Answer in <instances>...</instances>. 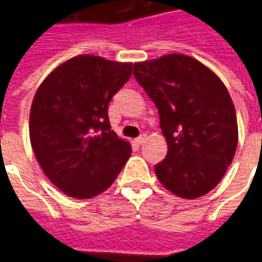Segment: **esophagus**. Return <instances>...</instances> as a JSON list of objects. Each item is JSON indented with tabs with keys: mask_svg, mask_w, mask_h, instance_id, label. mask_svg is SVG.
I'll return each instance as SVG.
<instances>
[{
	"mask_svg": "<svg viewBox=\"0 0 262 262\" xmlns=\"http://www.w3.org/2000/svg\"><path fill=\"white\" fill-rule=\"evenodd\" d=\"M146 139H147V136H146V135H142V136L137 137L136 143H137V144H142V143L146 142Z\"/></svg>",
	"mask_w": 262,
	"mask_h": 262,
	"instance_id": "34e87169",
	"label": "esophagus"
}]
</instances>
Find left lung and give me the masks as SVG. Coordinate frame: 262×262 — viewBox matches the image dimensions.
Returning a JSON list of instances; mask_svg holds the SVG:
<instances>
[{"label":"left lung","mask_w":262,"mask_h":262,"mask_svg":"<svg viewBox=\"0 0 262 262\" xmlns=\"http://www.w3.org/2000/svg\"><path fill=\"white\" fill-rule=\"evenodd\" d=\"M133 74L159 109L168 146L154 167L159 181L180 198L206 195L225 177L238 142L236 109L223 81L180 53L135 63Z\"/></svg>","instance_id":"8db88e82"}]
</instances>
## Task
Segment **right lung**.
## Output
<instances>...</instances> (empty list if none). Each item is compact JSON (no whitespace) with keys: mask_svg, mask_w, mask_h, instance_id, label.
I'll return each instance as SVG.
<instances>
[{"mask_svg":"<svg viewBox=\"0 0 262 262\" xmlns=\"http://www.w3.org/2000/svg\"><path fill=\"white\" fill-rule=\"evenodd\" d=\"M133 63L81 54L57 66L33 97L29 137L43 172L61 192L90 199L106 191L130 157L111 130L108 105Z\"/></svg>","mask_w":262,"mask_h":262,"instance_id":"add662e5","label":"right lung"}]
</instances>
